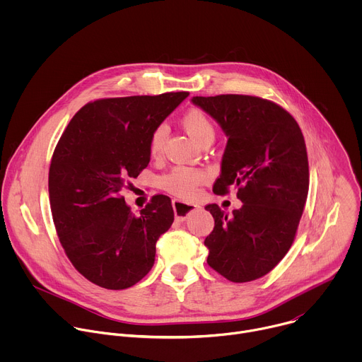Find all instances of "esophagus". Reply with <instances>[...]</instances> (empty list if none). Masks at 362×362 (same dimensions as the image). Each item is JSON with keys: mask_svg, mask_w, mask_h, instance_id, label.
I'll list each match as a JSON object with an SVG mask.
<instances>
[{"mask_svg": "<svg viewBox=\"0 0 362 362\" xmlns=\"http://www.w3.org/2000/svg\"><path fill=\"white\" fill-rule=\"evenodd\" d=\"M173 211L177 221H185L193 211H196L199 206L194 203H186L180 200H173Z\"/></svg>", "mask_w": 362, "mask_h": 362, "instance_id": "esophagus-1", "label": "esophagus"}]
</instances>
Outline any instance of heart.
Instances as JSON below:
<instances>
[{
	"instance_id": "heart-1",
	"label": "heart",
	"mask_w": 362,
	"mask_h": 362,
	"mask_svg": "<svg viewBox=\"0 0 362 362\" xmlns=\"http://www.w3.org/2000/svg\"><path fill=\"white\" fill-rule=\"evenodd\" d=\"M182 124L185 130L200 144L209 140L212 141L215 137L214 122L200 109H190L189 112H186L182 117ZM166 137V124L162 123L153 129L148 140V150L153 158H159L163 153ZM206 176H208V173L202 169L177 166L160 179V185L166 192L175 194L176 197L190 200L196 197L199 186L202 185V182H204Z\"/></svg>"
}]
</instances>
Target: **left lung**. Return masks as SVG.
I'll return each mask as SVG.
<instances>
[{
    "mask_svg": "<svg viewBox=\"0 0 362 362\" xmlns=\"http://www.w3.org/2000/svg\"><path fill=\"white\" fill-rule=\"evenodd\" d=\"M228 136L222 173L214 185H233L242 208L226 215L206 206L215 228L206 236L208 264L232 282L265 276L293 243L309 187L308 154L296 120L276 103L243 94L193 97Z\"/></svg>",
    "mask_w": 362,
    "mask_h": 362,
    "instance_id": "8db88e82",
    "label": "left lung"
}]
</instances>
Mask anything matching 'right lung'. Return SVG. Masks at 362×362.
<instances>
[{
    "label": "right lung",
    "instance_id": "obj_1",
    "mask_svg": "<svg viewBox=\"0 0 362 362\" xmlns=\"http://www.w3.org/2000/svg\"><path fill=\"white\" fill-rule=\"evenodd\" d=\"M189 95L100 98L81 107L51 158L48 194L60 243L73 267L106 289H126L154 264L156 242L173 223L170 197L154 194L134 215L120 194L150 162L148 140Z\"/></svg>",
    "mask_w": 362,
    "mask_h": 362
}]
</instances>
